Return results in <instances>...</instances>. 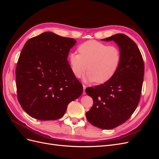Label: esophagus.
Segmentation results:
<instances>
[{
  "mask_svg": "<svg viewBox=\"0 0 159 159\" xmlns=\"http://www.w3.org/2000/svg\"><path fill=\"white\" fill-rule=\"evenodd\" d=\"M87 88L85 85H83V88H84V91H83V94L85 95V88Z\"/></svg>",
  "mask_w": 159,
  "mask_h": 159,
  "instance_id": "obj_1",
  "label": "esophagus"
}]
</instances>
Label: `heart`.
<instances>
[{"label":"heart","instance_id":"heart-1","mask_svg":"<svg viewBox=\"0 0 159 159\" xmlns=\"http://www.w3.org/2000/svg\"><path fill=\"white\" fill-rule=\"evenodd\" d=\"M79 54L70 53L69 62L72 72L80 78L89 70L85 80L102 84L111 79L117 71L121 61V52L116 46H107L95 40L80 44Z\"/></svg>","mask_w":159,"mask_h":159}]
</instances>
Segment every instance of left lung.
Segmentation results:
<instances>
[{"label":"left lung","instance_id":"8db88e82","mask_svg":"<svg viewBox=\"0 0 159 159\" xmlns=\"http://www.w3.org/2000/svg\"><path fill=\"white\" fill-rule=\"evenodd\" d=\"M114 41L121 52L119 68L113 78L85 92L93 100L92 107L85 115L93 125L112 129L125 122L135 111L141 94L144 61L138 46L123 34L102 39Z\"/></svg>","mask_w":159,"mask_h":159}]
</instances>
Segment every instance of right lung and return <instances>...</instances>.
Returning <instances> with one entry per match:
<instances>
[{
    "instance_id": "add662e5",
    "label": "right lung",
    "mask_w": 159,
    "mask_h": 159,
    "mask_svg": "<svg viewBox=\"0 0 159 159\" xmlns=\"http://www.w3.org/2000/svg\"><path fill=\"white\" fill-rule=\"evenodd\" d=\"M73 38L46 32L28 40L16 68L18 100L33 118L49 121L61 118L68 104L78 99L83 86L68 61Z\"/></svg>"
}]
</instances>
